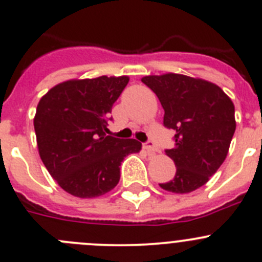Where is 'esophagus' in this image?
Segmentation results:
<instances>
[{"label": "esophagus", "mask_w": 262, "mask_h": 262, "mask_svg": "<svg viewBox=\"0 0 262 262\" xmlns=\"http://www.w3.org/2000/svg\"><path fill=\"white\" fill-rule=\"evenodd\" d=\"M143 148H145L148 154H151V155H152V154H155V151H156V145L152 142V141H147V142L143 143Z\"/></svg>", "instance_id": "esophagus-1"}]
</instances>
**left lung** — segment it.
I'll list each match as a JSON object with an SVG mask.
<instances>
[{"instance_id":"8db88e82","label":"left lung","mask_w":262,"mask_h":262,"mask_svg":"<svg viewBox=\"0 0 262 262\" xmlns=\"http://www.w3.org/2000/svg\"><path fill=\"white\" fill-rule=\"evenodd\" d=\"M164 108L165 128L174 130V147L165 154L176 176L161 189L187 194L208 182L224 163L235 132L231 99L216 84L178 73L145 76Z\"/></svg>"}]
</instances>
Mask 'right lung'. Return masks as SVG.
<instances>
[{"instance_id": "right-lung-1", "label": "right lung", "mask_w": 262, "mask_h": 262, "mask_svg": "<svg viewBox=\"0 0 262 262\" xmlns=\"http://www.w3.org/2000/svg\"><path fill=\"white\" fill-rule=\"evenodd\" d=\"M128 82V76L68 80L38 102L33 124L40 158L68 194L95 198L111 191L124 158L141 150L137 139L106 134L112 106Z\"/></svg>"}]
</instances>
